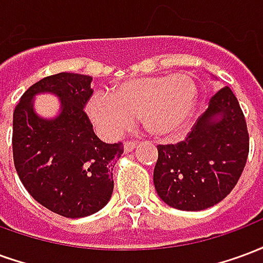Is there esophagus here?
Here are the masks:
<instances>
[{
    "instance_id": "1",
    "label": "esophagus",
    "mask_w": 263,
    "mask_h": 263,
    "mask_svg": "<svg viewBox=\"0 0 263 263\" xmlns=\"http://www.w3.org/2000/svg\"><path fill=\"white\" fill-rule=\"evenodd\" d=\"M135 146H137V142H135V141H125V142H124V151H125L126 154H128V152H132V151L135 149Z\"/></svg>"
}]
</instances>
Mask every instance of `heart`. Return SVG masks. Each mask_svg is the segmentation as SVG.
<instances>
[{
	"mask_svg": "<svg viewBox=\"0 0 263 263\" xmlns=\"http://www.w3.org/2000/svg\"><path fill=\"white\" fill-rule=\"evenodd\" d=\"M196 101L197 86L190 76H151L122 83L111 96L96 94L88 103V114L112 137L141 118L149 134L171 138L190 121Z\"/></svg>",
	"mask_w": 263,
	"mask_h": 263,
	"instance_id": "1",
	"label": "heart"
}]
</instances>
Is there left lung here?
I'll list each match as a JSON object with an SVG mask.
<instances>
[{"label": "left lung", "instance_id": "8db88e82", "mask_svg": "<svg viewBox=\"0 0 263 263\" xmlns=\"http://www.w3.org/2000/svg\"><path fill=\"white\" fill-rule=\"evenodd\" d=\"M249 152L245 117L230 87L211 97L184 141L159 145L154 171L156 193L183 211L210 209L231 193Z\"/></svg>", "mask_w": 263, "mask_h": 263}]
</instances>
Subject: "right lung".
Instances as JSON below:
<instances>
[{
	"label": "right lung",
	"mask_w": 263,
	"mask_h": 263,
	"mask_svg": "<svg viewBox=\"0 0 263 263\" xmlns=\"http://www.w3.org/2000/svg\"><path fill=\"white\" fill-rule=\"evenodd\" d=\"M92 77L76 73L49 76L31 86L15 107L12 152L16 173L28 193L50 211L67 218L97 213L108 203L112 169L122 143H105L84 112ZM49 92L61 100L54 119L34 112L33 98Z\"/></svg>",
	"instance_id": "right-lung-1"
}]
</instances>
